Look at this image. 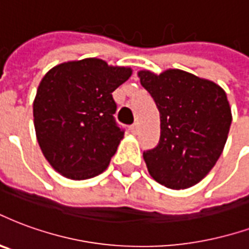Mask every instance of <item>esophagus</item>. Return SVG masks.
<instances>
[{
	"instance_id": "obj_1",
	"label": "esophagus",
	"mask_w": 249,
	"mask_h": 249,
	"mask_svg": "<svg viewBox=\"0 0 249 249\" xmlns=\"http://www.w3.org/2000/svg\"><path fill=\"white\" fill-rule=\"evenodd\" d=\"M139 129H140L139 123H134V124L132 125V126H130V130H132V133H134V134L139 132Z\"/></svg>"
}]
</instances>
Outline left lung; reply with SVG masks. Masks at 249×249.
Here are the masks:
<instances>
[{"label": "left lung", "mask_w": 249, "mask_h": 249, "mask_svg": "<svg viewBox=\"0 0 249 249\" xmlns=\"http://www.w3.org/2000/svg\"><path fill=\"white\" fill-rule=\"evenodd\" d=\"M140 82L160 110L161 136L143 152L149 174L169 189H189L220 157L232 121L227 95L211 80L182 70L140 71Z\"/></svg>", "instance_id": "left-lung-1"}]
</instances>
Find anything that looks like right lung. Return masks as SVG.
I'll use <instances>...</instances> for the list:
<instances>
[{
    "instance_id": "obj_1",
    "label": "right lung",
    "mask_w": 249,
    "mask_h": 249,
    "mask_svg": "<svg viewBox=\"0 0 249 249\" xmlns=\"http://www.w3.org/2000/svg\"><path fill=\"white\" fill-rule=\"evenodd\" d=\"M130 75L129 67L87 58L58 64L40 80L33 104L36 140L62 176L82 181L108 167L124 137L112 92Z\"/></svg>"
}]
</instances>
